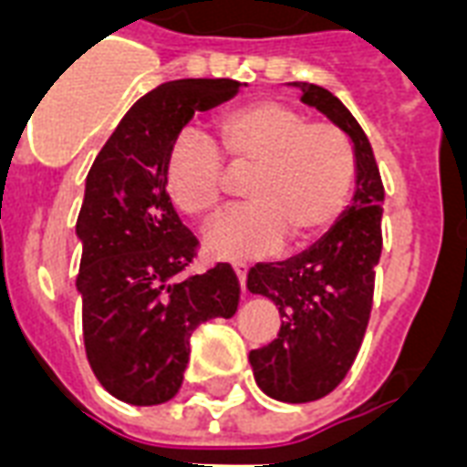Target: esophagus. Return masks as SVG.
<instances>
[{
	"label": "esophagus",
	"instance_id": "1",
	"mask_svg": "<svg viewBox=\"0 0 467 467\" xmlns=\"http://www.w3.org/2000/svg\"><path fill=\"white\" fill-rule=\"evenodd\" d=\"M234 274L240 278V285H242V293L247 291V274H249V266L247 264H234Z\"/></svg>",
	"mask_w": 467,
	"mask_h": 467
}]
</instances>
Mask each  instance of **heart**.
Listing matches in <instances>:
<instances>
[{
    "mask_svg": "<svg viewBox=\"0 0 467 467\" xmlns=\"http://www.w3.org/2000/svg\"><path fill=\"white\" fill-rule=\"evenodd\" d=\"M215 145L183 130L164 157V191L176 211L208 223L223 211L233 179H247V208L205 234V252L223 262L276 254L322 240L344 215L356 182V152L334 123H312L278 101L230 109L215 120ZM228 169L225 170L224 167Z\"/></svg>",
    "mask_w": 467,
    "mask_h": 467,
    "instance_id": "1",
    "label": "heart"
}]
</instances>
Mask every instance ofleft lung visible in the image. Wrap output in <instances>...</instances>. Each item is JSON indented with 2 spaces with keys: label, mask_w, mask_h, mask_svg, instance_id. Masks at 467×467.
Here are the masks:
<instances>
[{
  "label": "left lung",
  "mask_w": 467,
  "mask_h": 467,
  "mask_svg": "<svg viewBox=\"0 0 467 467\" xmlns=\"http://www.w3.org/2000/svg\"><path fill=\"white\" fill-rule=\"evenodd\" d=\"M296 87L351 138L356 152V193L339 223L303 254L256 264L247 276L249 291L266 296L284 317L276 339L249 354L256 385L269 398L300 405L329 395L361 348L383 252L385 189L368 138L347 106L317 84Z\"/></svg>",
  "instance_id": "1"
}]
</instances>
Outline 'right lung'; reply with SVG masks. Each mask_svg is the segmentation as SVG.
Returning <instances> with one entry per match:
<instances>
[{"label": "right lung", "mask_w": 467, "mask_h": 467, "mask_svg": "<svg viewBox=\"0 0 467 467\" xmlns=\"http://www.w3.org/2000/svg\"><path fill=\"white\" fill-rule=\"evenodd\" d=\"M234 79H176L135 101L87 174L77 218L87 358L99 383L128 405L179 392L189 339L213 317H233L240 281L230 264L179 278L198 240L164 191V157L196 111L240 91Z\"/></svg>", "instance_id": "add662e5"}]
</instances>
